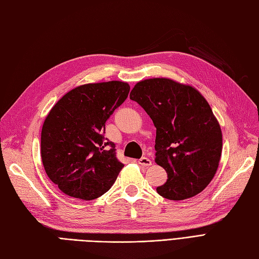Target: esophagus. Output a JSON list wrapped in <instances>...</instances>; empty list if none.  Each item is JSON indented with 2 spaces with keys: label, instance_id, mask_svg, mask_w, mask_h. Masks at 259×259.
I'll return each mask as SVG.
<instances>
[{
  "label": "esophagus",
  "instance_id": "esophagus-1",
  "mask_svg": "<svg viewBox=\"0 0 259 259\" xmlns=\"http://www.w3.org/2000/svg\"><path fill=\"white\" fill-rule=\"evenodd\" d=\"M138 165L147 168V167L151 166V160L149 158H147V157H142L141 159H138Z\"/></svg>",
  "mask_w": 259,
  "mask_h": 259
}]
</instances>
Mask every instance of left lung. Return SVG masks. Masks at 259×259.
Returning <instances> with one entry per match:
<instances>
[{
  "label": "left lung",
  "instance_id": "8db88e82",
  "mask_svg": "<svg viewBox=\"0 0 259 259\" xmlns=\"http://www.w3.org/2000/svg\"><path fill=\"white\" fill-rule=\"evenodd\" d=\"M130 99L156 127L155 161L168 175L157 192L175 201L200 193L215 175L222 153V132L206 100L194 88L166 78L140 81Z\"/></svg>",
  "mask_w": 259,
  "mask_h": 259
}]
</instances>
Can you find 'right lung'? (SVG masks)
<instances>
[{
    "label": "right lung",
    "mask_w": 259,
    "mask_h": 259,
    "mask_svg": "<svg viewBox=\"0 0 259 259\" xmlns=\"http://www.w3.org/2000/svg\"><path fill=\"white\" fill-rule=\"evenodd\" d=\"M130 85L109 81L74 88L50 110L41 130L40 154L49 179L69 197L93 200L114 184L124 167L105 122L126 100Z\"/></svg>",
    "instance_id": "right-lung-1"
}]
</instances>
